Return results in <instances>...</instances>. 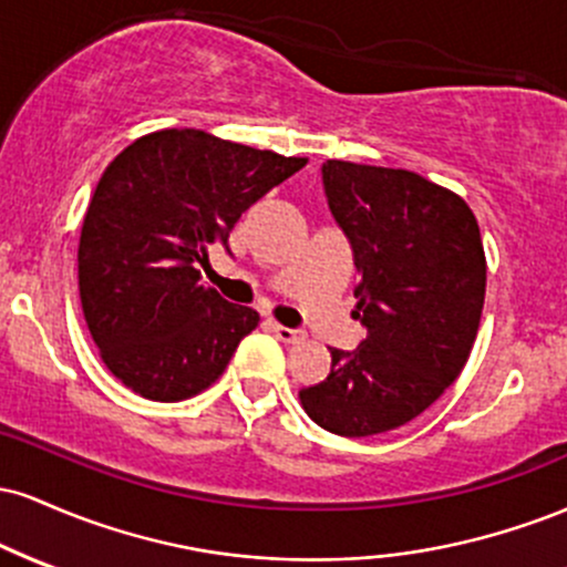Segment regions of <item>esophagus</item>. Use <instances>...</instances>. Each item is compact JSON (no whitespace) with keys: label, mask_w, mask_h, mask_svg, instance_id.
<instances>
[{"label":"esophagus","mask_w":567,"mask_h":567,"mask_svg":"<svg viewBox=\"0 0 567 567\" xmlns=\"http://www.w3.org/2000/svg\"><path fill=\"white\" fill-rule=\"evenodd\" d=\"M269 330H271V333H275L282 343H298V341H303V330H298V328H285V324H279V322H269Z\"/></svg>","instance_id":"esophagus-1"}]
</instances>
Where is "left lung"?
Returning <instances> with one entry per match:
<instances>
[{
  "label": "left lung",
  "instance_id": "left-lung-1",
  "mask_svg": "<svg viewBox=\"0 0 567 567\" xmlns=\"http://www.w3.org/2000/svg\"><path fill=\"white\" fill-rule=\"evenodd\" d=\"M322 186L368 336L330 349V373L298 396L328 432L370 437L424 413L464 370L485 303L483 237L470 205L419 173L328 159Z\"/></svg>",
  "mask_w": 567,
  "mask_h": 567
}]
</instances>
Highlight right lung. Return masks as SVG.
<instances>
[{
	"mask_svg": "<svg viewBox=\"0 0 567 567\" xmlns=\"http://www.w3.org/2000/svg\"><path fill=\"white\" fill-rule=\"evenodd\" d=\"M303 165L184 127L143 135L106 167L82 224L80 298L101 360L127 389L178 402L224 373L258 311L224 301L199 266Z\"/></svg>",
	"mask_w": 567,
	"mask_h": 567,
	"instance_id": "1",
	"label": "right lung"
}]
</instances>
